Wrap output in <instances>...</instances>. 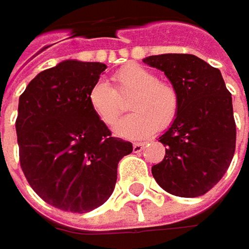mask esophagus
<instances>
[{
  "mask_svg": "<svg viewBox=\"0 0 249 249\" xmlns=\"http://www.w3.org/2000/svg\"><path fill=\"white\" fill-rule=\"evenodd\" d=\"M145 147V142H134L133 144V151L134 152H141L142 149Z\"/></svg>",
  "mask_w": 249,
  "mask_h": 249,
  "instance_id": "esophagus-1",
  "label": "esophagus"
}]
</instances>
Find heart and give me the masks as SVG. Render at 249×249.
Instances as JSON below:
<instances>
[{
  "instance_id": "1",
  "label": "heart",
  "mask_w": 249,
  "mask_h": 249,
  "mask_svg": "<svg viewBox=\"0 0 249 249\" xmlns=\"http://www.w3.org/2000/svg\"><path fill=\"white\" fill-rule=\"evenodd\" d=\"M113 89L104 80L95 82L87 94V102L95 118L112 127L124 109L120 98L131 94V115L120 122L115 133L124 139H145L158 129H167L178 115L180 97L166 82L157 79L139 63H129L113 74Z\"/></svg>"
}]
</instances>
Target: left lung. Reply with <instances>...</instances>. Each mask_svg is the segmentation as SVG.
<instances>
[{"label": "left lung", "instance_id": "left-lung-1", "mask_svg": "<svg viewBox=\"0 0 249 249\" xmlns=\"http://www.w3.org/2000/svg\"><path fill=\"white\" fill-rule=\"evenodd\" d=\"M165 73L180 97L172 126L159 137L166 145L152 176L169 194L204 196L223 177L235 151L231 94L219 69L196 55L162 53L142 59Z\"/></svg>", "mask_w": 249, "mask_h": 249}]
</instances>
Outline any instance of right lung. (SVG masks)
Returning a JSON list of instances; mask_svg holds the SVG:
<instances>
[{
	"label": "right lung",
	"mask_w": 249,
	"mask_h": 249,
	"mask_svg": "<svg viewBox=\"0 0 249 249\" xmlns=\"http://www.w3.org/2000/svg\"><path fill=\"white\" fill-rule=\"evenodd\" d=\"M107 69L68 59L40 72L19 98L16 134L24 176L50 205L84 213L113 193L118 163L133 151L91 112L87 94Z\"/></svg>",
	"instance_id": "add662e5"
}]
</instances>
